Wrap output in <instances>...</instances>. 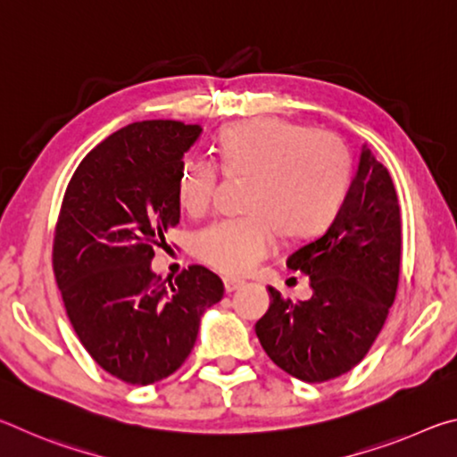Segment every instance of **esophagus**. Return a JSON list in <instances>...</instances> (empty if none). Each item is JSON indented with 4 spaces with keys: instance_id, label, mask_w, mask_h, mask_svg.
Here are the masks:
<instances>
[{
    "instance_id": "esophagus-1",
    "label": "esophagus",
    "mask_w": 457,
    "mask_h": 457,
    "mask_svg": "<svg viewBox=\"0 0 457 457\" xmlns=\"http://www.w3.org/2000/svg\"><path fill=\"white\" fill-rule=\"evenodd\" d=\"M223 286H226V292H234L239 286H244V280H237V278H223Z\"/></svg>"
}]
</instances>
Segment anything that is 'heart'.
<instances>
[{"label": "heart", "mask_w": 457, "mask_h": 457, "mask_svg": "<svg viewBox=\"0 0 457 457\" xmlns=\"http://www.w3.org/2000/svg\"><path fill=\"white\" fill-rule=\"evenodd\" d=\"M218 159L189 154L177 179L183 210L204 213L228 177H250L244 210L193 236V253L228 276L247 274L276 245V228L303 237L338 213L351 183V153L343 138L278 117L237 122L218 138Z\"/></svg>", "instance_id": "obj_1"}]
</instances>
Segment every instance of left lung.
<instances>
[{
	"label": "left lung",
	"mask_w": 457,
	"mask_h": 457,
	"mask_svg": "<svg viewBox=\"0 0 457 457\" xmlns=\"http://www.w3.org/2000/svg\"><path fill=\"white\" fill-rule=\"evenodd\" d=\"M401 244L395 185L365 146L337 218L286 260L311 278L312 298L292 303L268 288L272 304L256 324L268 357L306 383L330 381L357 367L395 303Z\"/></svg>",
	"instance_id": "obj_1"
}]
</instances>
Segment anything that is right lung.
<instances>
[{"instance_id": "1", "label": "right lung", "mask_w": 457, "mask_h": 457, "mask_svg": "<svg viewBox=\"0 0 457 457\" xmlns=\"http://www.w3.org/2000/svg\"><path fill=\"white\" fill-rule=\"evenodd\" d=\"M199 125L143 120L106 137L76 167L54 229L52 268L76 337L96 365L129 385L175 373L223 282L193 264L151 272L154 245L179 223L177 179Z\"/></svg>"}]
</instances>
